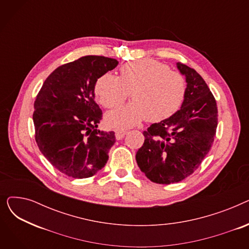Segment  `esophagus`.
Masks as SVG:
<instances>
[{"instance_id": "34e87169", "label": "esophagus", "mask_w": 249, "mask_h": 249, "mask_svg": "<svg viewBox=\"0 0 249 249\" xmlns=\"http://www.w3.org/2000/svg\"><path fill=\"white\" fill-rule=\"evenodd\" d=\"M126 133H127V131H126V130H124V129H117L116 131H115V135H116V138L118 140L122 139L125 136Z\"/></svg>"}]
</instances>
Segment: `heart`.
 I'll return each instance as SVG.
<instances>
[{"label": "heart", "instance_id": "heart-1", "mask_svg": "<svg viewBox=\"0 0 249 249\" xmlns=\"http://www.w3.org/2000/svg\"><path fill=\"white\" fill-rule=\"evenodd\" d=\"M95 91L106 108L119 106L130 91L133 100L106 116L110 125L120 128L135 125L144 118L159 122L174 115L184 101L186 82L180 73L169 71L161 62L140 60L122 65L119 77L101 75Z\"/></svg>", "mask_w": 249, "mask_h": 249}]
</instances>
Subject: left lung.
I'll use <instances>...</instances> for the list:
<instances>
[{
    "mask_svg": "<svg viewBox=\"0 0 249 249\" xmlns=\"http://www.w3.org/2000/svg\"><path fill=\"white\" fill-rule=\"evenodd\" d=\"M186 77V94L174 115L154 123L136 152L142 173L156 184L180 181L199 167L213 144L217 128V105L210 89L195 70L180 62Z\"/></svg>",
    "mask_w": 249,
    "mask_h": 249,
    "instance_id": "obj_1",
    "label": "left lung"
}]
</instances>
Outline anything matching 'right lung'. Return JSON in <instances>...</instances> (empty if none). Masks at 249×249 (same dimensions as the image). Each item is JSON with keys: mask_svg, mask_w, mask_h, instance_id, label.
Masks as SVG:
<instances>
[{"mask_svg": "<svg viewBox=\"0 0 249 249\" xmlns=\"http://www.w3.org/2000/svg\"><path fill=\"white\" fill-rule=\"evenodd\" d=\"M118 63L105 56H83L52 71L38 93L33 113L35 139L60 173L86 178L106 164L116 138L113 131L97 129L102 111L95 102V85Z\"/></svg>", "mask_w": 249, "mask_h": 249, "instance_id": "obj_1", "label": "right lung"}]
</instances>
